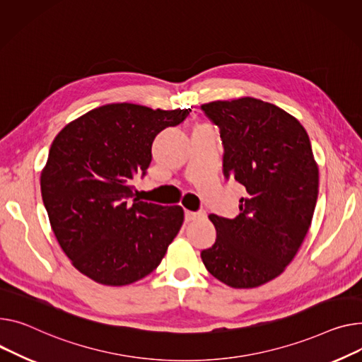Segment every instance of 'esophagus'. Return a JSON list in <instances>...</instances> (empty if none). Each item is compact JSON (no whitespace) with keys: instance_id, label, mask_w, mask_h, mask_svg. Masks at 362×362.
<instances>
[{"instance_id":"obj_1","label":"esophagus","mask_w":362,"mask_h":362,"mask_svg":"<svg viewBox=\"0 0 362 362\" xmlns=\"http://www.w3.org/2000/svg\"><path fill=\"white\" fill-rule=\"evenodd\" d=\"M205 211H186L185 212V218L186 221H197L205 218Z\"/></svg>"}]
</instances>
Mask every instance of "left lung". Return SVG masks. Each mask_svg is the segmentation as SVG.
<instances>
[{
  "mask_svg": "<svg viewBox=\"0 0 362 362\" xmlns=\"http://www.w3.org/2000/svg\"><path fill=\"white\" fill-rule=\"evenodd\" d=\"M220 128L223 173L246 187L235 218L215 214V243L201 252L208 272L233 288H255L281 275L297 255L319 194L308 135L281 107L253 98L201 106Z\"/></svg>",
  "mask_w": 362,
  "mask_h": 362,
  "instance_id": "left-lung-1",
  "label": "left lung"
}]
</instances>
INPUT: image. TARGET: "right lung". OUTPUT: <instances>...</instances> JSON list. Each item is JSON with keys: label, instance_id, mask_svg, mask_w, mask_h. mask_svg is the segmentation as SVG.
I'll list each match as a JSON object with an SVG mask.
<instances>
[{"label": "right lung", "instance_id": "1", "mask_svg": "<svg viewBox=\"0 0 362 362\" xmlns=\"http://www.w3.org/2000/svg\"><path fill=\"white\" fill-rule=\"evenodd\" d=\"M190 109L112 103L72 120L54 139L40 190L54 234L93 281L122 286L151 274L183 224L182 206L134 197L151 163L154 138Z\"/></svg>", "mask_w": 362, "mask_h": 362}]
</instances>
